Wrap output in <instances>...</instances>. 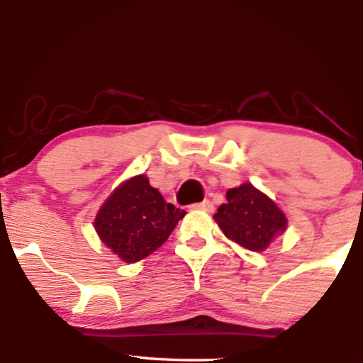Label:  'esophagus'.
Segmentation results:
<instances>
[{"label":"esophagus","mask_w":363,"mask_h":363,"mask_svg":"<svg viewBox=\"0 0 363 363\" xmlns=\"http://www.w3.org/2000/svg\"><path fill=\"white\" fill-rule=\"evenodd\" d=\"M191 210L211 211V210H213V203H211L210 199H205V201H201V203H194V205H191Z\"/></svg>","instance_id":"34e87169"}]
</instances>
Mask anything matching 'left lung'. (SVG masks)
<instances>
[{
    "mask_svg": "<svg viewBox=\"0 0 363 363\" xmlns=\"http://www.w3.org/2000/svg\"><path fill=\"white\" fill-rule=\"evenodd\" d=\"M213 218L222 232L249 251L261 252L277 235L285 232L286 216L251 182L227 191V203Z\"/></svg>",
    "mask_w": 363,
    "mask_h": 363,
    "instance_id": "8db88e82",
    "label": "left lung"
}]
</instances>
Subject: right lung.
<instances>
[{"label":"right lung","mask_w":363,"mask_h":363,"mask_svg":"<svg viewBox=\"0 0 363 363\" xmlns=\"http://www.w3.org/2000/svg\"><path fill=\"white\" fill-rule=\"evenodd\" d=\"M150 186L147 176H135L116 187L95 216L99 237L124 262H136L160 247L182 216Z\"/></svg>","instance_id":"add662e5"}]
</instances>
